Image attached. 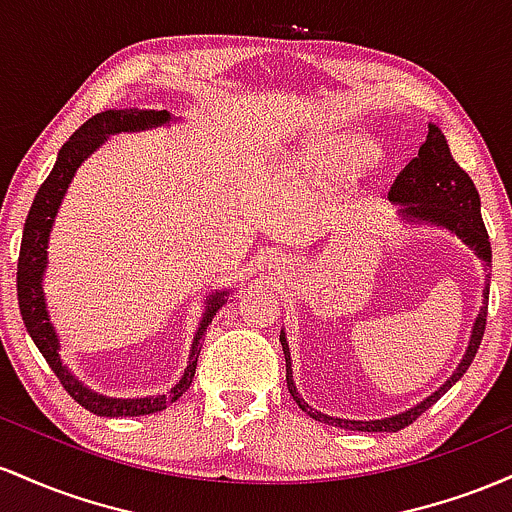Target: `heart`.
Listing matches in <instances>:
<instances>
[{
  "mask_svg": "<svg viewBox=\"0 0 512 512\" xmlns=\"http://www.w3.org/2000/svg\"><path fill=\"white\" fill-rule=\"evenodd\" d=\"M333 159L338 164L348 166H363L370 164L375 159V145L367 142L365 137H341V140L333 145Z\"/></svg>",
  "mask_w": 512,
  "mask_h": 512,
  "instance_id": "b5f03b06",
  "label": "heart"
}]
</instances>
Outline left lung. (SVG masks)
Here are the masks:
<instances>
[{
    "label": "left lung",
    "instance_id": "obj_1",
    "mask_svg": "<svg viewBox=\"0 0 512 512\" xmlns=\"http://www.w3.org/2000/svg\"><path fill=\"white\" fill-rule=\"evenodd\" d=\"M389 203L396 205V215L406 222V225H430L447 229L450 234L462 241L464 246L472 249V254L484 263V271L491 268V241H488L484 220H481V198L476 191L474 181L469 179L467 171L452 159L450 147H447L445 135L438 125H428V137L418 149V157H413L409 164L404 166L396 181L392 183L389 191ZM486 309H488V275L484 283V302H481L479 314H476L472 336H469V346L464 350L462 360H459L457 370L447 377L445 382L428 394L426 399L413 404L409 411H399L394 416L375 418V421H350V418L329 416V413L317 411L302 399L297 392L295 380H292V358L290 346H287L285 331H280V346L285 353V377L287 389H290L292 399L297 406L307 413L309 418L329 426L343 428V430H360V433H396V430L411 426L423 411H428L435 401L440 399L447 389L455 384L464 372L472 365L476 350L481 346V336L486 329Z\"/></svg>",
    "mask_w": 512,
    "mask_h": 512
}]
</instances>
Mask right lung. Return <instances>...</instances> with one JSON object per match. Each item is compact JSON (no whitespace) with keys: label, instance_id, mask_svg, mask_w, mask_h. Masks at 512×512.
<instances>
[{"label":"right lung","instance_id":"add662e5","mask_svg":"<svg viewBox=\"0 0 512 512\" xmlns=\"http://www.w3.org/2000/svg\"><path fill=\"white\" fill-rule=\"evenodd\" d=\"M174 116L169 111H154V108H111V111L96 113L79 128L70 140L62 145L57 152V162L50 171L48 179L38 188L36 198H33L31 210H28L24 239H21L19 251V273H16V292H19V309L21 319H24L26 331L31 333L36 348L48 360L50 370L55 372L57 380L67 389V394L84 406L86 411L96 413V416L106 418H125V416H149V413L164 411L166 406L174 404L179 396L191 387L195 365H198L200 346L208 326L215 319L217 309L227 302L229 290H215L212 295L205 297V312L200 317L198 329H195L191 353H188L186 370H183L181 380L164 394L152 396H135V399H120V396H106L96 389L86 387V384L74 377V372L62 363L60 358V336H57L53 321H50L48 302H45L43 278L45 268H48V244L50 232H53L57 210H60L62 200H65L67 188L74 179L86 159L99 149L103 142L118 132H142L162 128V125L174 123Z\"/></svg>","mask_w":512,"mask_h":512}]
</instances>
